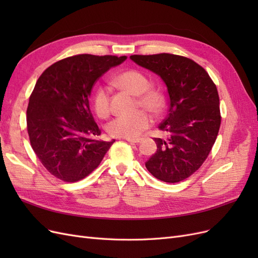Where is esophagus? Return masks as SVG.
<instances>
[{
    "label": "esophagus",
    "instance_id": "1",
    "mask_svg": "<svg viewBox=\"0 0 258 258\" xmlns=\"http://www.w3.org/2000/svg\"><path fill=\"white\" fill-rule=\"evenodd\" d=\"M128 142H130V143H136V144H138V143H140L142 141L141 139H126Z\"/></svg>",
    "mask_w": 258,
    "mask_h": 258
}]
</instances>
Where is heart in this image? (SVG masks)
I'll return each instance as SVG.
<instances>
[{
    "instance_id": "heart-1",
    "label": "heart",
    "mask_w": 258,
    "mask_h": 258,
    "mask_svg": "<svg viewBox=\"0 0 258 258\" xmlns=\"http://www.w3.org/2000/svg\"><path fill=\"white\" fill-rule=\"evenodd\" d=\"M116 87L126 90L132 95L138 96V104L154 115L162 112L163 97L161 93L154 88H148L150 82L147 77L137 71L129 70L117 75L114 80ZM93 108L99 117H106L110 114V97L108 91L104 87H99L93 95ZM151 117L144 111H138L129 115L117 116L107 124L108 134L117 138L134 139L150 127Z\"/></svg>"
}]
</instances>
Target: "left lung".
<instances>
[{"mask_svg":"<svg viewBox=\"0 0 258 258\" xmlns=\"http://www.w3.org/2000/svg\"><path fill=\"white\" fill-rule=\"evenodd\" d=\"M130 59L160 76L169 95V113L159 129L170 137L155 138L157 151L145 167L162 182H181L201 167L215 143L221 126L216 86L206 70L188 58L158 53Z\"/></svg>","mask_w":258,"mask_h":258,"instance_id":"8db88e82","label":"left lung"}]
</instances>
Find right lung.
<instances>
[{
  "instance_id": "1",
  "label": "right lung",
  "mask_w": 258,
  "mask_h": 258,
  "mask_svg": "<svg viewBox=\"0 0 258 258\" xmlns=\"http://www.w3.org/2000/svg\"><path fill=\"white\" fill-rule=\"evenodd\" d=\"M126 56L77 54L47 68L37 80L27 110V126L37 158L64 182L90 174L115 140H99L101 130L89 107L92 86Z\"/></svg>"
}]
</instances>
